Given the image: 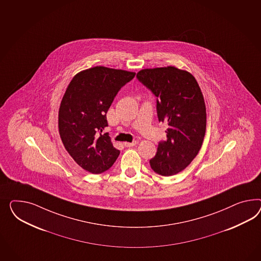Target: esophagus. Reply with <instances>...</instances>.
Listing matches in <instances>:
<instances>
[{
  "label": "esophagus",
  "instance_id": "1",
  "mask_svg": "<svg viewBox=\"0 0 261 261\" xmlns=\"http://www.w3.org/2000/svg\"><path fill=\"white\" fill-rule=\"evenodd\" d=\"M136 144H138V141H133V142H124L125 147H132V146H135Z\"/></svg>",
  "mask_w": 261,
  "mask_h": 261
}]
</instances>
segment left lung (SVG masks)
Wrapping results in <instances>:
<instances>
[{
  "mask_svg": "<svg viewBox=\"0 0 261 261\" xmlns=\"http://www.w3.org/2000/svg\"><path fill=\"white\" fill-rule=\"evenodd\" d=\"M138 80L156 97L160 121L167 123L166 140L159 142L150 160L156 174L173 176L185 169L201 148L206 131V107L195 77L175 66L139 71Z\"/></svg>",
  "mask_w": 261,
  "mask_h": 261,
  "instance_id": "left-lung-1",
  "label": "left lung"
}]
</instances>
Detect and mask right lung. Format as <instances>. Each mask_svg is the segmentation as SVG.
I'll return each instance as SVG.
<instances>
[{"instance_id":"right-lung-1","label":"right lung","mask_w":261,"mask_h":261,"mask_svg":"<svg viewBox=\"0 0 261 261\" xmlns=\"http://www.w3.org/2000/svg\"><path fill=\"white\" fill-rule=\"evenodd\" d=\"M135 75L95 66L79 72L67 86L59 109V132L64 148L85 171L100 174L120 155L102 130L108 126L106 113L116 95Z\"/></svg>"}]
</instances>
